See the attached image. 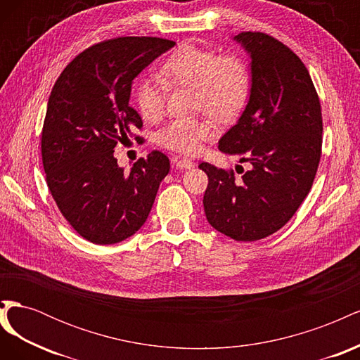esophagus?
I'll return each mask as SVG.
<instances>
[{
    "label": "esophagus",
    "mask_w": 360,
    "mask_h": 360,
    "mask_svg": "<svg viewBox=\"0 0 360 360\" xmlns=\"http://www.w3.org/2000/svg\"><path fill=\"white\" fill-rule=\"evenodd\" d=\"M174 165H176L180 169H191V168L195 167V162H192L189 159H179V158H176V159H174Z\"/></svg>",
    "instance_id": "34e87169"
}]
</instances>
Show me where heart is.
<instances>
[{"label": "heart", "mask_w": 360, "mask_h": 360, "mask_svg": "<svg viewBox=\"0 0 360 360\" xmlns=\"http://www.w3.org/2000/svg\"><path fill=\"white\" fill-rule=\"evenodd\" d=\"M162 79L171 85L197 90V106L221 122L233 120L243 110L250 89L246 63L237 56H224L195 45H181L165 58ZM167 86L155 78L141 79L135 86L136 106L147 122H159L165 112ZM214 135L209 118H179L159 135L163 147L183 155H195L204 141Z\"/></svg>", "instance_id": "b5f03b06"}]
</instances>
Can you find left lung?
Returning a JSON list of instances; mask_svg holds the SVG:
<instances>
[{
    "label": "left lung",
    "mask_w": 360,
    "mask_h": 360,
    "mask_svg": "<svg viewBox=\"0 0 360 360\" xmlns=\"http://www.w3.org/2000/svg\"><path fill=\"white\" fill-rule=\"evenodd\" d=\"M233 40L250 58V90L245 111L217 144L252 168L238 180L202 162L209 177L202 204L214 230L255 242L281 230L311 191L321 156V106L309 72L285 45L250 31Z\"/></svg>",
    "instance_id": "8db88e82"
}]
</instances>
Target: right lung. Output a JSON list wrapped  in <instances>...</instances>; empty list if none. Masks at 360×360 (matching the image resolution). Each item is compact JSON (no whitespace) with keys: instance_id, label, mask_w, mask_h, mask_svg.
Listing matches in <instances>:
<instances>
[{"instance_id":"add662e5","label":"right lung","mask_w":360,"mask_h":360,"mask_svg":"<svg viewBox=\"0 0 360 360\" xmlns=\"http://www.w3.org/2000/svg\"><path fill=\"white\" fill-rule=\"evenodd\" d=\"M174 45L159 37L97 43L63 70L51 91L41 132L46 183L63 216L91 243L134 236L169 172V159L156 150L124 172L114 148L143 127L129 105L134 79Z\"/></svg>"}]
</instances>
